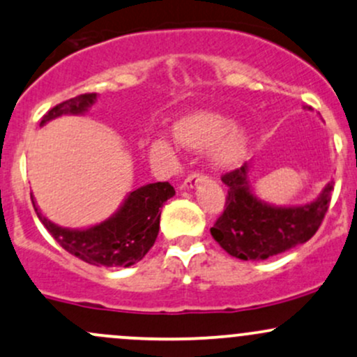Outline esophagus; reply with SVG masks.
I'll return each instance as SVG.
<instances>
[{
	"mask_svg": "<svg viewBox=\"0 0 357 357\" xmlns=\"http://www.w3.org/2000/svg\"><path fill=\"white\" fill-rule=\"evenodd\" d=\"M202 181H205V176H203L202 172H193V174H190L185 179V183H183L181 188L183 190H193V188Z\"/></svg>",
	"mask_w": 357,
	"mask_h": 357,
	"instance_id": "esophagus-1",
	"label": "esophagus"
}]
</instances>
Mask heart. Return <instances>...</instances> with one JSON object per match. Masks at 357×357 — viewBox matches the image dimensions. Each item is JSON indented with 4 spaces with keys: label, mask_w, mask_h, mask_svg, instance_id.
Here are the masks:
<instances>
[{
    "label": "heart",
    "mask_w": 357,
    "mask_h": 357,
    "mask_svg": "<svg viewBox=\"0 0 357 357\" xmlns=\"http://www.w3.org/2000/svg\"><path fill=\"white\" fill-rule=\"evenodd\" d=\"M172 137L183 147L203 151L210 149L215 167L237 166L249 149V134L244 127L234 125L222 113L202 109L188 113L172 123Z\"/></svg>",
    "instance_id": "b5f03b06"
}]
</instances>
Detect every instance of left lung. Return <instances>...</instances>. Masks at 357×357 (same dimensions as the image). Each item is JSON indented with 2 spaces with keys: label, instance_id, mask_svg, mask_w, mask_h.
<instances>
[{
  "label": "left lung",
  "instance_id": "obj_1",
  "mask_svg": "<svg viewBox=\"0 0 357 357\" xmlns=\"http://www.w3.org/2000/svg\"><path fill=\"white\" fill-rule=\"evenodd\" d=\"M249 171L250 164L245 162L222 178L229 190L225 210L210 229L220 248L237 259L259 261L312 238L327 213L334 181H328L310 203L276 206L254 195Z\"/></svg>",
  "mask_w": 357,
  "mask_h": 357
}]
</instances>
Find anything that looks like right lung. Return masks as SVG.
Returning a JSON list of instances; mask_svg holds the SVG:
<instances>
[{"label": "right lung", "instance_id": "obj_1", "mask_svg": "<svg viewBox=\"0 0 357 357\" xmlns=\"http://www.w3.org/2000/svg\"><path fill=\"white\" fill-rule=\"evenodd\" d=\"M96 93H86L47 112L40 127L62 115H84L95 105ZM176 195L169 183H151L130 191L120 208L98 225L88 229H66L50 222L37 206L32 195L33 208L49 234L62 249L93 266L128 268L142 261L154 245L159 234L160 208Z\"/></svg>", "mask_w": 357, "mask_h": 357}]
</instances>
